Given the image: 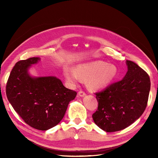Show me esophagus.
<instances>
[{
    "label": "esophagus",
    "mask_w": 158,
    "mask_h": 158,
    "mask_svg": "<svg viewBox=\"0 0 158 158\" xmlns=\"http://www.w3.org/2000/svg\"><path fill=\"white\" fill-rule=\"evenodd\" d=\"M78 95L80 97H84L85 95V93L84 92H83V91H80V92H78Z\"/></svg>",
    "instance_id": "34e87169"
}]
</instances>
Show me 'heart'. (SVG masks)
<instances>
[{"instance_id":"obj_1","label":"heart","mask_w":158,"mask_h":158,"mask_svg":"<svg viewBox=\"0 0 158 158\" xmlns=\"http://www.w3.org/2000/svg\"><path fill=\"white\" fill-rule=\"evenodd\" d=\"M118 69L114 64L103 60L79 64L74 70L66 69L65 77L68 82L74 86L81 82V78L88 79L87 85L91 89L96 90L103 88L111 84L116 78Z\"/></svg>"}]
</instances>
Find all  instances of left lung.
I'll list each match as a JSON object with an SVG mask.
<instances>
[{
    "mask_svg": "<svg viewBox=\"0 0 158 158\" xmlns=\"http://www.w3.org/2000/svg\"><path fill=\"white\" fill-rule=\"evenodd\" d=\"M124 78L96 92L97 111L92 114L94 123L107 132L130 126L145 111L150 90V79L146 72L131 60Z\"/></svg>",
    "mask_w": 158,
    "mask_h": 158,
    "instance_id": "obj_1",
    "label": "left lung"
}]
</instances>
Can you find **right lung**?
Segmentation results:
<instances>
[{"mask_svg":"<svg viewBox=\"0 0 158 158\" xmlns=\"http://www.w3.org/2000/svg\"><path fill=\"white\" fill-rule=\"evenodd\" d=\"M40 60L31 57L16 63L8 79L6 94L23 121L37 130L47 131L63 119L69 102L77 93L65 88L55 76H30L28 69Z\"/></svg>","mask_w":158,"mask_h":158,"instance_id":"add662e5","label":"right lung"}]
</instances>
